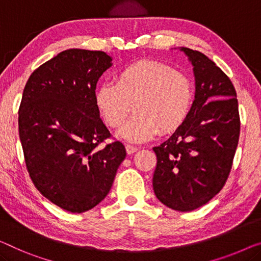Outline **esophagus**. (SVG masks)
<instances>
[{
    "instance_id": "34e87169",
    "label": "esophagus",
    "mask_w": 261,
    "mask_h": 261,
    "mask_svg": "<svg viewBox=\"0 0 261 261\" xmlns=\"http://www.w3.org/2000/svg\"><path fill=\"white\" fill-rule=\"evenodd\" d=\"M125 149H126L127 154H132V153L137 152V151H138V147H136L134 145H130V144H127V145L125 146Z\"/></svg>"
}]
</instances>
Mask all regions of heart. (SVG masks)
Listing matches in <instances>:
<instances>
[{"label": "heart", "instance_id": "b5f03b06", "mask_svg": "<svg viewBox=\"0 0 261 261\" xmlns=\"http://www.w3.org/2000/svg\"><path fill=\"white\" fill-rule=\"evenodd\" d=\"M192 84L184 73L155 61H141L120 70L115 82H104L96 106L109 126L120 127L119 137L132 143L149 141L161 131L178 129L192 106Z\"/></svg>", "mask_w": 261, "mask_h": 261}]
</instances>
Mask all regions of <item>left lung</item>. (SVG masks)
<instances>
[{"mask_svg":"<svg viewBox=\"0 0 261 261\" xmlns=\"http://www.w3.org/2000/svg\"><path fill=\"white\" fill-rule=\"evenodd\" d=\"M193 65L196 95L188 117L171 137L154 146L152 185L168 207L188 212L220 192L238 146L240 117L231 80L197 50L181 48Z\"/></svg>","mask_w":261,"mask_h":261,"instance_id":"1","label":"left lung"}]
</instances>
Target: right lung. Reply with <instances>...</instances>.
Segmentation results:
<instances>
[{"label":"right lung","instance_id":"add662e5","mask_svg":"<svg viewBox=\"0 0 261 261\" xmlns=\"http://www.w3.org/2000/svg\"><path fill=\"white\" fill-rule=\"evenodd\" d=\"M111 57L69 49L31 73L18 109V134L35 188L65 211L82 213L110 191L125 147L111 138L96 106V84Z\"/></svg>","mask_w":261,"mask_h":261}]
</instances>
